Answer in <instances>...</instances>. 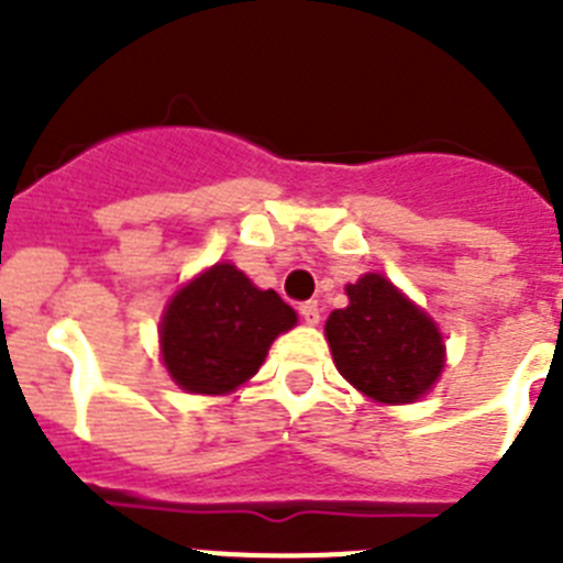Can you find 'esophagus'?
<instances>
[{
	"instance_id": "1",
	"label": "esophagus",
	"mask_w": 563,
	"mask_h": 563,
	"mask_svg": "<svg viewBox=\"0 0 563 563\" xmlns=\"http://www.w3.org/2000/svg\"><path fill=\"white\" fill-rule=\"evenodd\" d=\"M298 312H301V321L310 327H316L321 321V307H318V301H305V305L298 307Z\"/></svg>"
}]
</instances>
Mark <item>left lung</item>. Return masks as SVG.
Returning a JSON list of instances; mask_svg holds the SVG:
<instances>
[{
	"instance_id": "8db88e82",
	"label": "left lung",
	"mask_w": 563,
	"mask_h": 563,
	"mask_svg": "<svg viewBox=\"0 0 563 563\" xmlns=\"http://www.w3.org/2000/svg\"><path fill=\"white\" fill-rule=\"evenodd\" d=\"M350 305L327 318V343L338 372L377 402H415L445 366L440 327L389 278L366 273L346 285Z\"/></svg>"
}]
</instances>
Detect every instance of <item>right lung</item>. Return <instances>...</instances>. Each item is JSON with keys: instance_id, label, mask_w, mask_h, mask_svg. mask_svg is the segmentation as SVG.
<instances>
[{"instance_id": "obj_1", "label": "right lung", "mask_w": 563, "mask_h": 563, "mask_svg": "<svg viewBox=\"0 0 563 563\" xmlns=\"http://www.w3.org/2000/svg\"><path fill=\"white\" fill-rule=\"evenodd\" d=\"M296 321L276 290H258L220 262L174 292L161 321V355L180 389L228 395L256 375L271 343Z\"/></svg>"}]
</instances>
